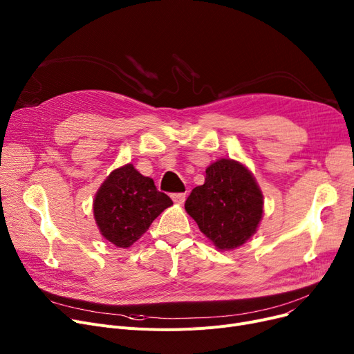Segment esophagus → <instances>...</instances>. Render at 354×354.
I'll list each match as a JSON object with an SVG mask.
<instances>
[{
  "mask_svg": "<svg viewBox=\"0 0 354 354\" xmlns=\"http://www.w3.org/2000/svg\"><path fill=\"white\" fill-rule=\"evenodd\" d=\"M172 201L176 203H183L185 199H187V192H179V194H172L171 195Z\"/></svg>",
  "mask_w": 354,
  "mask_h": 354,
  "instance_id": "obj_1",
  "label": "esophagus"
}]
</instances>
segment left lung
I'll return each instance as SVG.
<instances>
[{
	"mask_svg": "<svg viewBox=\"0 0 354 354\" xmlns=\"http://www.w3.org/2000/svg\"><path fill=\"white\" fill-rule=\"evenodd\" d=\"M185 209L216 248L234 250L254 235L263 216V194L244 165L219 159L205 183L192 189Z\"/></svg>",
	"mask_w": 354,
	"mask_h": 354,
	"instance_id": "8db88e82",
	"label": "left lung"
}]
</instances>
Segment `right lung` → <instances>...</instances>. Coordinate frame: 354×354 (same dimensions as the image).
I'll return each instance as SVG.
<instances>
[{"label":"right lung","mask_w":354,"mask_h":354,"mask_svg":"<svg viewBox=\"0 0 354 354\" xmlns=\"http://www.w3.org/2000/svg\"><path fill=\"white\" fill-rule=\"evenodd\" d=\"M172 203L169 196L156 189L153 179L140 175L129 163L103 182L93 211L102 235L116 247L127 248Z\"/></svg>","instance_id":"obj_1"}]
</instances>
